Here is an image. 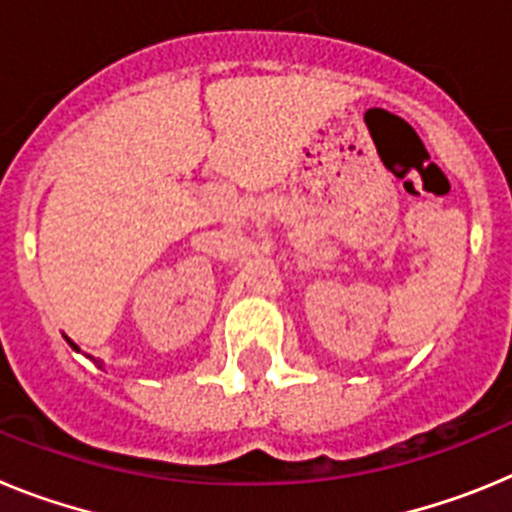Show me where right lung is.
I'll return each instance as SVG.
<instances>
[{
	"label": "right lung",
	"mask_w": 512,
	"mask_h": 512,
	"mask_svg": "<svg viewBox=\"0 0 512 512\" xmlns=\"http://www.w3.org/2000/svg\"><path fill=\"white\" fill-rule=\"evenodd\" d=\"M66 341H69V346H71V348H74V351H79V346H76V343H74V341H71V338H66ZM94 364H99V361H97V359H94Z\"/></svg>",
	"instance_id": "add662e5"
}]
</instances>
